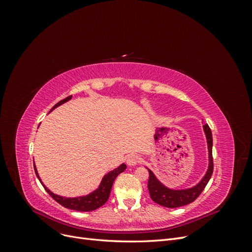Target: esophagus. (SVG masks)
<instances>
[{"label":"esophagus","mask_w":252,"mask_h":252,"mask_svg":"<svg viewBox=\"0 0 252 252\" xmlns=\"http://www.w3.org/2000/svg\"><path fill=\"white\" fill-rule=\"evenodd\" d=\"M140 162H141V158L139 156H136V155H131V156H129L127 158V164H128V166L133 167L135 165H138Z\"/></svg>","instance_id":"esophagus-1"}]
</instances>
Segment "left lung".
I'll use <instances>...</instances> for the list:
<instances>
[{"label":"left lung","instance_id":"1","mask_svg":"<svg viewBox=\"0 0 252 252\" xmlns=\"http://www.w3.org/2000/svg\"><path fill=\"white\" fill-rule=\"evenodd\" d=\"M203 130L206 136V142H207V149H208V167L206 170L203 178L196 183L195 185L191 187L183 188V189H172L164 185L159 181L155 172L147 168L149 171V180H148V190L152 201H155L157 204L162 205L167 208H177L184 206L187 204L192 203L197 196L208 184V182L212 175L213 171V162H212V133L210 128L207 124L203 126Z\"/></svg>","mask_w":252,"mask_h":252}]
</instances>
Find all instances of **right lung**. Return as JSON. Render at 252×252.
<instances>
[{"label":"right lung","mask_w":252,"mask_h":252,"mask_svg":"<svg viewBox=\"0 0 252 252\" xmlns=\"http://www.w3.org/2000/svg\"><path fill=\"white\" fill-rule=\"evenodd\" d=\"M71 97H72V95L64 98V100H62V101H60L58 104L53 106L50 111L56 109L57 107H59V106L63 105L64 103L70 101ZM33 167H34V171H35L36 177L40 180L41 184L43 185L45 190H46L52 199H55L59 204L64 206V207H66L68 209H72V210H77V211H93V210L100 208L102 205H104L106 202H107L114 180H116V178L121 172H123L126 169L127 166L125 163H122L120 166L117 167V168H114L113 170L109 171L108 173H106L104 175L101 183H100V185H98V187L96 189H94V191H91L85 195H80V196H74V197H66V196H62V195L53 193L51 190L45 186V184L42 182L40 175H39V172H37L34 161H33Z\"/></svg>","instance_id":"right-lung-1"}]
</instances>
